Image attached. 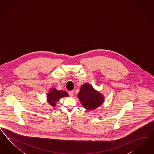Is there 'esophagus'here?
<instances>
[{"instance_id": "obj_1", "label": "esophagus", "mask_w": 154, "mask_h": 154, "mask_svg": "<svg viewBox=\"0 0 154 154\" xmlns=\"http://www.w3.org/2000/svg\"><path fill=\"white\" fill-rule=\"evenodd\" d=\"M69 95L71 97H72L73 96V94H74V91H71L69 92Z\"/></svg>"}]
</instances>
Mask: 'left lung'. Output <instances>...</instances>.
<instances>
[{
    "label": "left lung",
    "instance_id": "1",
    "mask_svg": "<svg viewBox=\"0 0 154 154\" xmlns=\"http://www.w3.org/2000/svg\"><path fill=\"white\" fill-rule=\"evenodd\" d=\"M78 98L84 108L88 110L99 108L104 101V96L89 83H85L81 86Z\"/></svg>",
    "mask_w": 154,
    "mask_h": 154
}]
</instances>
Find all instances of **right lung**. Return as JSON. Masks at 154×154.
I'll return each mask as SVG.
<instances>
[{
  "instance_id": "1",
  "label": "right lung",
  "mask_w": 154,
  "mask_h": 154,
  "mask_svg": "<svg viewBox=\"0 0 154 154\" xmlns=\"http://www.w3.org/2000/svg\"><path fill=\"white\" fill-rule=\"evenodd\" d=\"M68 94L63 90H58L55 88H51L46 96V101L53 107L55 106L57 102L64 97H67Z\"/></svg>"
}]
</instances>
